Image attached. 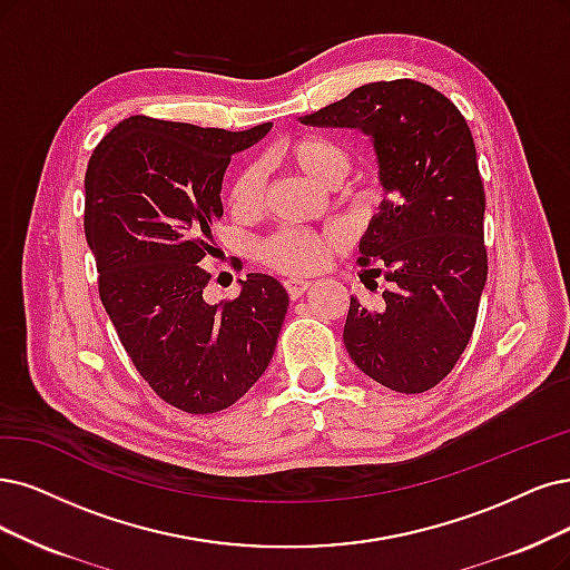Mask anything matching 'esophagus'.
<instances>
[{
  "label": "esophagus",
  "mask_w": 570,
  "mask_h": 570,
  "mask_svg": "<svg viewBox=\"0 0 570 570\" xmlns=\"http://www.w3.org/2000/svg\"><path fill=\"white\" fill-rule=\"evenodd\" d=\"M284 288H286V293L288 296L296 301V298H301L303 293L309 288V282L307 279H286L284 282Z\"/></svg>",
  "instance_id": "obj_1"
}]
</instances>
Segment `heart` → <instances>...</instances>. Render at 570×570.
I'll list each match as a JSON object with an SVG mask.
<instances>
[{"mask_svg": "<svg viewBox=\"0 0 570 570\" xmlns=\"http://www.w3.org/2000/svg\"><path fill=\"white\" fill-rule=\"evenodd\" d=\"M277 157L322 187L343 183L352 166V155L343 142L328 136H293L277 145ZM265 180L261 166L250 164L232 180L227 206L237 218L256 216L263 208ZM335 242L317 232L282 227L258 244V258L284 274L314 272L328 263Z\"/></svg>", "mask_w": 570, "mask_h": 570, "instance_id": "b5f03b06", "label": "heart"}]
</instances>
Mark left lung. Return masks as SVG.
I'll list each match as a JSON object with an SVG mask.
<instances>
[{"label":"left lung","mask_w":570,"mask_h":570,"mask_svg":"<svg viewBox=\"0 0 570 570\" xmlns=\"http://www.w3.org/2000/svg\"><path fill=\"white\" fill-rule=\"evenodd\" d=\"M373 138L383 199L360 244L362 282L383 301L354 296L343 341L375 383L402 394L439 385L465 352L489 274L483 183L465 117L430 83L373 81L301 119Z\"/></svg>","instance_id":"1"}]
</instances>
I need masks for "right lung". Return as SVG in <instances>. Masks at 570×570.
<instances>
[{
	"mask_svg": "<svg viewBox=\"0 0 570 570\" xmlns=\"http://www.w3.org/2000/svg\"><path fill=\"white\" fill-rule=\"evenodd\" d=\"M269 126L225 131L134 115L89 159L83 232L102 307L142 381L185 413L239 402L277 347L284 286L250 272L237 298L208 305L210 272L199 265L218 250L210 227L223 216L229 157Z\"/></svg>",
	"mask_w": 570,
	"mask_h": 570,
	"instance_id": "right-lung-1",
	"label": "right lung"
}]
</instances>
